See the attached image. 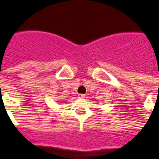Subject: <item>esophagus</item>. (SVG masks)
Segmentation results:
<instances>
[{
    "mask_svg": "<svg viewBox=\"0 0 159 159\" xmlns=\"http://www.w3.org/2000/svg\"><path fill=\"white\" fill-rule=\"evenodd\" d=\"M84 97H85V95H83V94H79L78 95V98H80V99H84Z\"/></svg>",
    "mask_w": 159,
    "mask_h": 159,
    "instance_id": "obj_1",
    "label": "esophagus"
}]
</instances>
